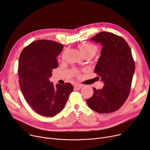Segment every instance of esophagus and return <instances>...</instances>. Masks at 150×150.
Masks as SVG:
<instances>
[{"instance_id":"1","label":"esophagus","mask_w":150,"mask_h":150,"mask_svg":"<svg viewBox=\"0 0 150 150\" xmlns=\"http://www.w3.org/2000/svg\"><path fill=\"white\" fill-rule=\"evenodd\" d=\"M74 87L76 89H80L83 87V85L82 84H75L74 85Z\"/></svg>"}]
</instances>
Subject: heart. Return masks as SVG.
Instances as JSON below:
<instances>
[{
    "mask_svg": "<svg viewBox=\"0 0 150 150\" xmlns=\"http://www.w3.org/2000/svg\"><path fill=\"white\" fill-rule=\"evenodd\" d=\"M79 48L84 56H91L92 57L94 56L97 52V48L95 45L90 43H83L79 45ZM63 55V57H64ZM77 73V71H76Z\"/></svg>",
    "mask_w": 150,
    "mask_h": 150,
    "instance_id": "heart-1",
    "label": "heart"
}]
</instances>
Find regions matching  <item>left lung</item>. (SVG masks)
Segmentation results:
<instances>
[{
  "label": "left lung",
  "mask_w": 150,
  "mask_h": 150,
  "mask_svg": "<svg viewBox=\"0 0 150 150\" xmlns=\"http://www.w3.org/2000/svg\"><path fill=\"white\" fill-rule=\"evenodd\" d=\"M102 45L100 57L94 72L104 85L93 88L94 94L86 100L89 107L99 113H110L120 109L131 91L135 63L131 48L120 36L101 32L91 38Z\"/></svg>",
  "instance_id": "8db88e82"
}]
</instances>
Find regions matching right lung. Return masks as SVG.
<instances>
[{
  "mask_svg": "<svg viewBox=\"0 0 150 150\" xmlns=\"http://www.w3.org/2000/svg\"><path fill=\"white\" fill-rule=\"evenodd\" d=\"M64 46L48 40L34 41L19 58V83L24 98L38 114L53 117L61 112L74 90L69 83L54 86L49 79L58 67L57 57Z\"/></svg>",
  "mask_w": 150,
  "mask_h": 150,
  "instance_id": "1",
  "label": "right lung"
}]
</instances>
